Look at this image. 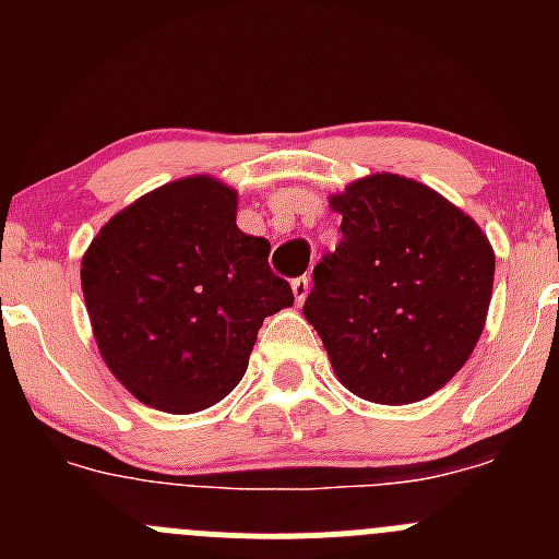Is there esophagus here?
<instances>
[{"mask_svg":"<svg viewBox=\"0 0 559 559\" xmlns=\"http://www.w3.org/2000/svg\"><path fill=\"white\" fill-rule=\"evenodd\" d=\"M292 292H295L297 306H302V302H306V297H308V292H311V278H308V275H300V278H295V281H292Z\"/></svg>","mask_w":559,"mask_h":559,"instance_id":"34e87169","label":"esophagus"}]
</instances>
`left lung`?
Here are the masks:
<instances>
[{"label":"left lung","mask_w":559,"mask_h":559,"mask_svg":"<svg viewBox=\"0 0 559 559\" xmlns=\"http://www.w3.org/2000/svg\"><path fill=\"white\" fill-rule=\"evenodd\" d=\"M341 243L313 267L302 313L343 386L403 405L467 362L492 297L495 253L471 216L427 186L370 175L332 197Z\"/></svg>","instance_id":"obj_1"}]
</instances>
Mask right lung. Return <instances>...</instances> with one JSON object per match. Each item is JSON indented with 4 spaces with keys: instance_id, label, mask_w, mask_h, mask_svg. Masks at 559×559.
<instances>
[{
    "instance_id": "1",
    "label": "right lung",
    "mask_w": 559,
    "mask_h": 559,
    "mask_svg": "<svg viewBox=\"0 0 559 559\" xmlns=\"http://www.w3.org/2000/svg\"><path fill=\"white\" fill-rule=\"evenodd\" d=\"M235 213L218 180H175L112 216L83 257L97 346L140 403L194 414L224 400L262 321L295 302L267 240L240 233Z\"/></svg>"
}]
</instances>
